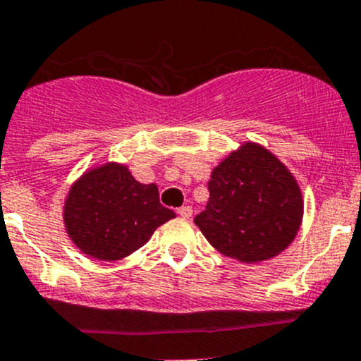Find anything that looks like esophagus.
Masks as SVG:
<instances>
[{
	"label": "esophagus",
	"mask_w": 361,
	"mask_h": 361,
	"mask_svg": "<svg viewBox=\"0 0 361 361\" xmlns=\"http://www.w3.org/2000/svg\"><path fill=\"white\" fill-rule=\"evenodd\" d=\"M178 214L183 218H190L192 216V207L190 206H181L178 207Z\"/></svg>",
	"instance_id": "esophagus-1"
}]
</instances>
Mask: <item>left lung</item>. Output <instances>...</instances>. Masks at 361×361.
Masks as SVG:
<instances>
[{"mask_svg": "<svg viewBox=\"0 0 361 361\" xmlns=\"http://www.w3.org/2000/svg\"><path fill=\"white\" fill-rule=\"evenodd\" d=\"M209 201L195 216L204 238L239 262L281 253L297 235L302 195L288 169L271 152L246 143L211 173Z\"/></svg>", "mask_w": 361, "mask_h": 361, "instance_id": "obj_1", "label": "left lung"}]
</instances>
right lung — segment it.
I'll return each mask as SVG.
<instances>
[{
  "label": "right lung",
  "mask_w": 361,
  "mask_h": 361,
  "mask_svg": "<svg viewBox=\"0 0 361 361\" xmlns=\"http://www.w3.org/2000/svg\"><path fill=\"white\" fill-rule=\"evenodd\" d=\"M174 218L159 201L157 185H143L126 166L106 164L83 174L69 190L64 224L71 241L99 260H120Z\"/></svg>",
  "instance_id": "right-lung-1"
}]
</instances>
